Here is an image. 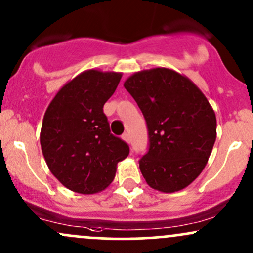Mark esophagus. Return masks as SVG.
Here are the masks:
<instances>
[{
  "instance_id": "34e87169",
  "label": "esophagus",
  "mask_w": 253,
  "mask_h": 253,
  "mask_svg": "<svg viewBox=\"0 0 253 253\" xmlns=\"http://www.w3.org/2000/svg\"><path fill=\"white\" fill-rule=\"evenodd\" d=\"M122 138H123V140L126 141V142H127V143L130 142V137H129V134H127V132H126V134L122 135Z\"/></svg>"
}]
</instances>
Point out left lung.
Masks as SVG:
<instances>
[{
  "mask_svg": "<svg viewBox=\"0 0 253 253\" xmlns=\"http://www.w3.org/2000/svg\"><path fill=\"white\" fill-rule=\"evenodd\" d=\"M124 88L147 123L149 148L140 159L147 184L163 193L188 187L216 141V115L206 96L188 77L167 67L135 72Z\"/></svg>",
  "mask_w": 253,
  "mask_h": 253,
  "instance_id": "1",
  "label": "left lung"
}]
</instances>
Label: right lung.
<instances>
[{
	"label": "right lung",
	"instance_id": "right-lung-1",
	"mask_svg": "<svg viewBox=\"0 0 253 253\" xmlns=\"http://www.w3.org/2000/svg\"><path fill=\"white\" fill-rule=\"evenodd\" d=\"M121 78V72L86 70L65 84L45 111L40 135L43 157L70 191H104L129 154V146L111 134L102 110Z\"/></svg>",
	"mask_w": 253,
	"mask_h": 253
}]
</instances>
